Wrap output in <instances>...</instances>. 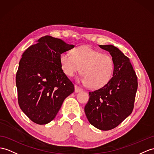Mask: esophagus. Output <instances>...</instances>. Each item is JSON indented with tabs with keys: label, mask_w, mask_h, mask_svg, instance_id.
Returning <instances> with one entry per match:
<instances>
[{
	"label": "esophagus",
	"mask_w": 154,
	"mask_h": 154,
	"mask_svg": "<svg viewBox=\"0 0 154 154\" xmlns=\"http://www.w3.org/2000/svg\"><path fill=\"white\" fill-rule=\"evenodd\" d=\"M74 88H75V92L76 93H78V92H80L82 91H83V89H82L80 87H79V86H78L76 85H74Z\"/></svg>",
	"instance_id": "obj_1"
}]
</instances>
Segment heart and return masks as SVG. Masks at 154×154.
Here are the masks:
<instances>
[{
  "mask_svg": "<svg viewBox=\"0 0 154 154\" xmlns=\"http://www.w3.org/2000/svg\"><path fill=\"white\" fill-rule=\"evenodd\" d=\"M60 63L63 72L69 77L80 71L83 75L81 82L91 89H98L106 85L114 70V62L110 55L87 46L74 48L71 55L62 53Z\"/></svg>",
  "mask_w": 154,
  "mask_h": 154,
  "instance_id": "heart-1",
  "label": "heart"
}]
</instances>
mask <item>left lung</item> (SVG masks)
<instances>
[{
    "instance_id": "left-lung-1",
    "label": "left lung",
    "mask_w": 154,
    "mask_h": 154,
    "mask_svg": "<svg viewBox=\"0 0 154 154\" xmlns=\"http://www.w3.org/2000/svg\"><path fill=\"white\" fill-rule=\"evenodd\" d=\"M114 62L113 76L100 89L89 91L85 106L88 121L96 128L108 131L119 125L132 113L138 88L137 76L129 59L112 45H99Z\"/></svg>"
}]
</instances>
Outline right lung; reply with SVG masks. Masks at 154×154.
I'll return each instance as SVG.
<instances>
[{"label": "right lung", "instance_id": "obj_1", "mask_svg": "<svg viewBox=\"0 0 154 154\" xmlns=\"http://www.w3.org/2000/svg\"><path fill=\"white\" fill-rule=\"evenodd\" d=\"M61 39L41 37L22 55L16 73L18 103L31 121L53 120L74 85L63 72L60 55L74 48Z\"/></svg>", "mask_w": 154, "mask_h": 154}]
</instances>
